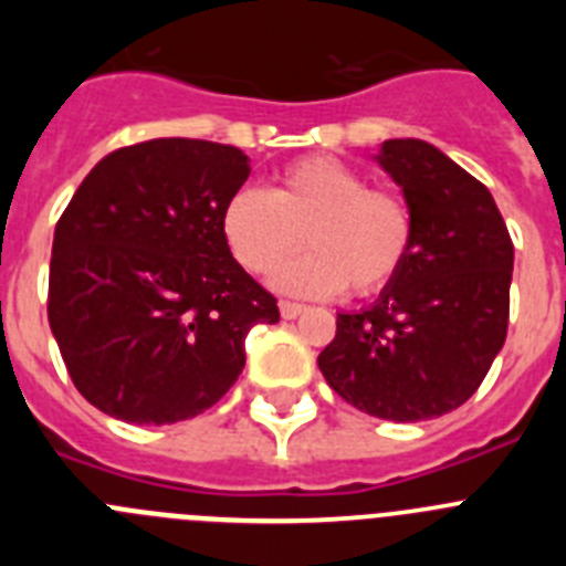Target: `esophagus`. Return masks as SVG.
Here are the masks:
<instances>
[{
  "label": "esophagus",
  "instance_id": "34e87169",
  "mask_svg": "<svg viewBox=\"0 0 566 566\" xmlns=\"http://www.w3.org/2000/svg\"><path fill=\"white\" fill-rule=\"evenodd\" d=\"M303 312H306V306L292 303V300H280V317L283 319H294V317H300Z\"/></svg>",
  "mask_w": 566,
  "mask_h": 566
}]
</instances>
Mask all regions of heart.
<instances>
[{"label":"heart","instance_id":"obj_1","mask_svg":"<svg viewBox=\"0 0 566 566\" xmlns=\"http://www.w3.org/2000/svg\"><path fill=\"white\" fill-rule=\"evenodd\" d=\"M223 238L240 266L269 274L306 240L312 252L274 277L292 294H377L402 272L413 240L411 209L326 155L289 164L272 195L240 189L223 209Z\"/></svg>","mask_w":566,"mask_h":566}]
</instances>
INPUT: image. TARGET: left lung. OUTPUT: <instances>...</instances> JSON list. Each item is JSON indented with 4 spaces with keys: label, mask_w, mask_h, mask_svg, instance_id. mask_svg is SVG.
<instances>
[{
    "label": "left lung",
    "mask_w": 566,
    "mask_h": 566,
    "mask_svg": "<svg viewBox=\"0 0 566 566\" xmlns=\"http://www.w3.org/2000/svg\"><path fill=\"white\" fill-rule=\"evenodd\" d=\"M374 158L411 209V252L371 306L337 314L317 365L359 411L422 422L468 402L502 352L513 240L490 189L433 144L391 138Z\"/></svg>",
    "instance_id": "1"
}]
</instances>
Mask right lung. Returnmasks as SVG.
Returning a JSON list of instances; mask_svg holds the SVG:
<instances>
[{
	"label": "right lung",
	"instance_id": "right-lung-1",
	"mask_svg": "<svg viewBox=\"0 0 566 566\" xmlns=\"http://www.w3.org/2000/svg\"><path fill=\"white\" fill-rule=\"evenodd\" d=\"M249 155L153 138L104 155L59 218L48 319L90 405L133 424L212 408L247 365V334L277 323L223 238Z\"/></svg>",
	"mask_w": 566,
	"mask_h": 566
}]
</instances>
